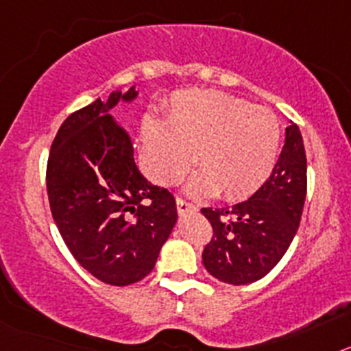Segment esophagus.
Segmentation results:
<instances>
[{"label": "esophagus", "mask_w": 351, "mask_h": 351, "mask_svg": "<svg viewBox=\"0 0 351 351\" xmlns=\"http://www.w3.org/2000/svg\"><path fill=\"white\" fill-rule=\"evenodd\" d=\"M176 206H178V210L181 214L190 213V210H197V206H193V204L188 202V200H184V198H181V197L176 198Z\"/></svg>", "instance_id": "1"}]
</instances>
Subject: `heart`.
Returning <instances> with one entry per match:
<instances>
[{
	"label": "heart",
	"instance_id": "b5f03b06",
	"mask_svg": "<svg viewBox=\"0 0 351 351\" xmlns=\"http://www.w3.org/2000/svg\"><path fill=\"white\" fill-rule=\"evenodd\" d=\"M281 128L272 110L219 91H188L172 101L167 128H145L151 173L176 184L191 167L193 195L241 200L267 181L280 153Z\"/></svg>",
	"mask_w": 351,
	"mask_h": 351
}]
</instances>
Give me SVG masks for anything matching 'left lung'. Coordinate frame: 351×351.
Masks as SVG:
<instances>
[{
	"label": "left lung",
	"mask_w": 351,
	"mask_h": 351,
	"mask_svg": "<svg viewBox=\"0 0 351 351\" xmlns=\"http://www.w3.org/2000/svg\"><path fill=\"white\" fill-rule=\"evenodd\" d=\"M308 190V163L300 130L287 128L272 173L253 197L232 207H204L213 237L202 253L207 272L228 285L262 280L295 237Z\"/></svg>",
	"instance_id": "8db88e82"
}]
</instances>
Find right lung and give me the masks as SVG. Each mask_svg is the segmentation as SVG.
<instances>
[{
    "instance_id": "right-lung-1",
    "label": "right lung",
    "mask_w": 351,
    "mask_h": 351,
    "mask_svg": "<svg viewBox=\"0 0 351 351\" xmlns=\"http://www.w3.org/2000/svg\"><path fill=\"white\" fill-rule=\"evenodd\" d=\"M137 93H112L63 121L47 161L51 213L73 258L96 280L126 287L153 271L172 232L173 195L147 181L128 133L108 110Z\"/></svg>"
}]
</instances>
